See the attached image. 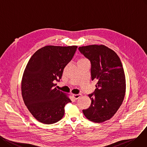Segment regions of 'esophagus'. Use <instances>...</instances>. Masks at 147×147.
Returning a JSON list of instances; mask_svg holds the SVG:
<instances>
[{
  "label": "esophagus",
  "mask_w": 147,
  "mask_h": 147,
  "mask_svg": "<svg viewBox=\"0 0 147 147\" xmlns=\"http://www.w3.org/2000/svg\"><path fill=\"white\" fill-rule=\"evenodd\" d=\"M81 96V94H73V95H72V97H73L75 100L78 99Z\"/></svg>",
  "instance_id": "34e87169"
}]
</instances>
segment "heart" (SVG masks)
<instances>
[{
  "instance_id": "1",
  "label": "heart",
  "mask_w": 147,
  "mask_h": 147,
  "mask_svg": "<svg viewBox=\"0 0 147 147\" xmlns=\"http://www.w3.org/2000/svg\"><path fill=\"white\" fill-rule=\"evenodd\" d=\"M84 60H87V59H85V58H81L78 62H80V61H84Z\"/></svg>"
}]
</instances>
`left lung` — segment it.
Listing matches in <instances>:
<instances>
[{
  "label": "left lung",
  "mask_w": 147,
  "mask_h": 147,
  "mask_svg": "<svg viewBox=\"0 0 147 147\" xmlns=\"http://www.w3.org/2000/svg\"><path fill=\"white\" fill-rule=\"evenodd\" d=\"M78 49L91 62V80L98 81L96 90L88 95L91 105L83 113L90 121L102 123L114 116L123 101L126 81L122 64L115 51L104 45Z\"/></svg>",
  "instance_id": "left-lung-1"
}]
</instances>
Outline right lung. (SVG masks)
<instances>
[{"label":"right lung","mask_w":147,"mask_h":147,"mask_svg":"<svg viewBox=\"0 0 147 147\" xmlns=\"http://www.w3.org/2000/svg\"><path fill=\"white\" fill-rule=\"evenodd\" d=\"M77 46L43 47L28 61L21 82L25 106L38 121L53 124L65 114V106L72 102L67 95L55 88L65 67L73 58Z\"/></svg>","instance_id":"obj_1"}]
</instances>
